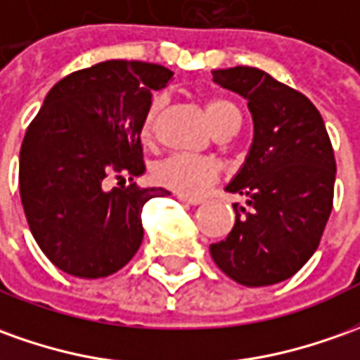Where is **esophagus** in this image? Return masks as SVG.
<instances>
[{
  "label": "esophagus",
  "mask_w": 360,
  "mask_h": 360,
  "mask_svg": "<svg viewBox=\"0 0 360 360\" xmlns=\"http://www.w3.org/2000/svg\"><path fill=\"white\" fill-rule=\"evenodd\" d=\"M178 200L180 202H184V204H190V205H200L204 200H200V198H188V195H178Z\"/></svg>",
  "instance_id": "1"
}]
</instances>
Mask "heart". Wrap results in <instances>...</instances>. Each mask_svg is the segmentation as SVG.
<instances>
[{
	"mask_svg": "<svg viewBox=\"0 0 360 360\" xmlns=\"http://www.w3.org/2000/svg\"><path fill=\"white\" fill-rule=\"evenodd\" d=\"M160 108H162V98L156 96L141 121V137L145 141H148L155 133L156 117H158ZM205 111L215 131L241 123V115L237 108L227 100L213 98L205 103ZM153 178L156 184L170 188L180 195H200L217 182L219 165L205 156L170 155L153 166Z\"/></svg>",
	"mask_w": 360,
	"mask_h": 360,
	"instance_id": "obj_1",
	"label": "heart"
}]
</instances>
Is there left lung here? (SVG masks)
I'll return each instance as SVG.
<instances>
[{
  "label": "left lung",
  "mask_w": 360,
  "mask_h": 360,
  "mask_svg": "<svg viewBox=\"0 0 360 360\" xmlns=\"http://www.w3.org/2000/svg\"><path fill=\"white\" fill-rule=\"evenodd\" d=\"M213 82L247 100L249 155L225 186L247 198L235 204L227 239L210 247L219 269L243 286L290 278L316 252L333 207L335 156L326 123L300 91L251 66L213 70Z\"/></svg>",
  "instance_id": "1"
}]
</instances>
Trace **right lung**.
<instances>
[{"mask_svg": "<svg viewBox=\"0 0 360 360\" xmlns=\"http://www.w3.org/2000/svg\"><path fill=\"white\" fill-rule=\"evenodd\" d=\"M174 72L139 60H105L62 78L27 129L19 190L34 241L56 269L103 278L143 243V205L165 188H137L145 172L141 121L153 91ZM113 175L131 184L105 188Z\"/></svg>", "mask_w": 360, "mask_h": 360, "instance_id": "1", "label": "right lung"}]
</instances>
